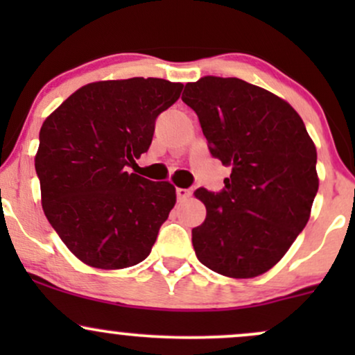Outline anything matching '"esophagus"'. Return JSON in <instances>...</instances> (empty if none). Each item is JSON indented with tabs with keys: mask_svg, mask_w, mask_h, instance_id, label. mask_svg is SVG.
<instances>
[{
	"mask_svg": "<svg viewBox=\"0 0 355 355\" xmlns=\"http://www.w3.org/2000/svg\"><path fill=\"white\" fill-rule=\"evenodd\" d=\"M190 195H191L190 189H177V198H178V200H185V198H189Z\"/></svg>",
	"mask_w": 355,
	"mask_h": 355,
	"instance_id": "esophagus-1",
	"label": "esophagus"
}]
</instances>
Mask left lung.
I'll return each mask as SVG.
<instances>
[{
	"instance_id": "1",
	"label": "left lung",
	"mask_w": 355,
	"mask_h": 355,
	"mask_svg": "<svg viewBox=\"0 0 355 355\" xmlns=\"http://www.w3.org/2000/svg\"><path fill=\"white\" fill-rule=\"evenodd\" d=\"M211 157L230 166L220 191L197 189L207 217L191 230L198 260L250 279L272 268L307 225L319 190L315 145L287 101L240 78L187 83Z\"/></svg>"
}]
</instances>
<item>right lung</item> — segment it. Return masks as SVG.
Wrapping results in <instances>:
<instances>
[{
    "label": "right lung",
    "instance_id": "obj_1",
    "mask_svg": "<svg viewBox=\"0 0 355 355\" xmlns=\"http://www.w3.org/2000/svg\"><path fill=\"white\" fill-rule=\"evenodd\" d=\"M182 88L162 78L89 83L44 120L35 158L42 205L81 262L112 270L152 252L177 202L175 187L126 166L150 148L155 121Z\"/></svg>",
    "mask_w": 355,
    "mask_h": 355
}]
</instances>
